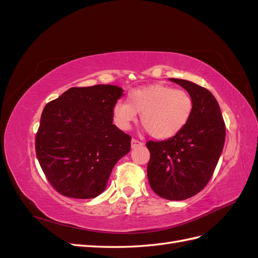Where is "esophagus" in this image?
<instances>
[{
	"label": "esophagus",
	"instance_id": "obj_1",
	"mask_svg": "<svg viewBox=\"0 0 258 258\" xmlns=\"http://www.w3.org/2000/svg\"><path fill=\"white\" fill-rule=\"evenodd\" d=\"M142 145H143V143L140 142L139 140H136V139H132V140H131V147H132V148H135V147H137V146H142Z\"/></svg>",
	"mask_w": 258,
	"mask_h": 258
}]
</instances>
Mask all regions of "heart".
<instances>
[{
  "mask_svg": "<svg viewBox=\"0 0 258 258\" xmlns=\"http://www.w3.org/2000/svg\"><path fill=\"white\" fill-rule=\"evenodd\" d=\"M194 110L190 95L183 89L154 84L137 88L128 93L127 102H116L113 118L120 129L127 130L138 114L142 126L158 140H167L178 135L188 123Z\"/></svg>",
  "mask_w": 258,
  "mask_h": 258,
  "instance_id": "b5f03b06",
  "label": "heart"
}]
</instances>
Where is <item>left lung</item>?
Instances as JSON below:
<instances>
[{"label": "left lung", "mask_w": 258, "mask_h": 258, "mask_svg": "<svg viewBox=\"0 0 258 258\" xmlns=\"http://www.w3.org/2000/svg\"><path fill=\"white\" fill-rule=\"evenodd\" d=\"M189 93L194 110L186 127L165 141L147 142V177L152 189L168 200L188 199L212 176L226 137L222 112L208 89L189 81L169 79Z\"/></svg>", "instance_id": "1"}]
</instances>
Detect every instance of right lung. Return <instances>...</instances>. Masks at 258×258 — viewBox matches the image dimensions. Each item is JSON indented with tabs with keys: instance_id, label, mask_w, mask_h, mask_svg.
<instances>
[{
	"instance_id": "right-lung-1",
	"label": "right lung",
	"mask_w": 258,
	"mask_h": 258,
	"mask_svg": "<svg viewBox=\"0 0 258 258\" xmlns=\"http://www.w3.org/2000/svg\"><path fill=\"white\" fill-rule=\"evenodd\" d=\"M122 96V88L114 85L74 87L44 107L36 157L61 195L99 196L116 162L130 152L131 137L113 123V106Z\"/></svg>"
}]
</instances>
